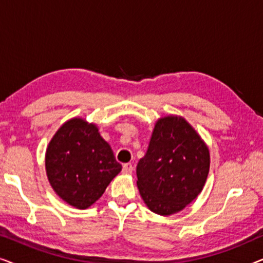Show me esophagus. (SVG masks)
<instances>
[{"label": "esophagus", "instance_id": "obj_1", "mask_svg": "<svg viewBox=\"0 0 263 263\" xmlns=\"http://www.w3.org/2000/svg\"><path fill=\"white\" fill-rule=\"evenodd\" d=\"M133 170H134V167H133V165L130 163H127V164H123V166H122V172L123 174H132Z\"/></svg>", "mask_w": 263, "mask_h": 263}]
</instances>
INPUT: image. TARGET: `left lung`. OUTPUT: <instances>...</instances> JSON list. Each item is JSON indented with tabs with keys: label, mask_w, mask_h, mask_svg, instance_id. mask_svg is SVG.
<instances>
[{
	"label": "left lung",
	"mask_w": 263,
	"mask_h": 263,
	"mask_svg": "<svg viewBox=\"0 0 263 263\" xmlns=\"http://www.w3.org/2000/svg\"><path fill=\"white\" fill-rule=\"evenodd\" d=\"M208 171L210 152L197 133L182 117H164L136 166V184L151 211L170 215L199 195Z\"/></svg>",
	"instance_id": "obj_1"
}]
</instances>
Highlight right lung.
<instances>
[{"instance_id":"obj_1","label":"right lung","mask_w":263,"mask_h":263,"mask_svg":"<svg viewBox=\"0 0 263 263\" xmlns=\"http://www.w3.org/2000/svg\"><path fill=\"white\" fill-rule=\"evenodd\" d=\"M45 166L57 195L79 210L95 203L122 170L96 125L81 118L57 130L46 149Z\"/></svg>"}]
</instances>
